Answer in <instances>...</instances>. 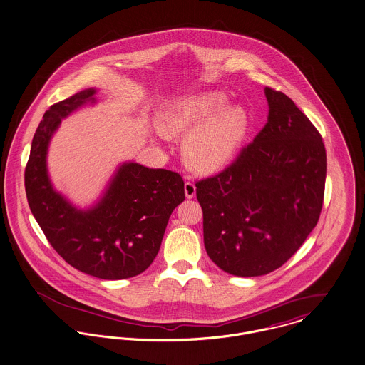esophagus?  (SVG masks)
I'll use <instances>...</instances> for the list:
<instances>
[{"label":"esophagus","instance_id":"obj_1","mask_svg":"<svg viewBox=\"0 0 365 365\" xmlns=\"http://www.w3.org/2000/svg\"><path fill=\"white\" fill-rule=\"evenodd\" d=\"M184 188H185V196H187L188 199H192L195 195H196V187H195V184L192 181H187L185 185H184Z\"/></svg>","mask_w":365,"mask_h":365}]
</instances>
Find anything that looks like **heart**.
<instances>
[{
  "label": "heart",
  "mask_w": 365,
  "mask_h": 365,
  "mask_svg": "<svg viewBox=\"0 0 365 365\" xmlns=\"http://www.w3.org/2000/svg\"><path fill=\"white\" fill-rule=\"evenodd\" d=\"M171 131H192L185 150L192 165L215 170L228 163L242 145L250 119L241 106H230L221 91L181 98L171 103L166 116Z\"/></svg>",
  "instance_id": "b5f03b06"
}]
</instances>
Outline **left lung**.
Here are the masks:
<instances>
[{
    "label": "left lung",
    "mask_w": 365,
    "mask_h": 365,
    "mask_svg": "<svg viewBox=\"0 0 365 365\" xmlns=\"http://www.w3.org/2000/svg\"><path fill=\"white\" fill-rule=\"evenodd\" d=\"M264 93L263 130L228 168L195 184L206 252L237 277L287 263L316 227L324 202L327 153L318 130L284 93Z\"/></svg>",
    "instance_id": "left-lung-1"
}]
</instances>
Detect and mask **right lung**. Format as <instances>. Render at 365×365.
<instances>
[{"label":"right lung","instance_id":"1","mask_svg":"<svg viewBox=\"0 0 365 365\" xmlns=\"http://www.w3.org/2000/svg\"><path fill=\"white\" fill-rule=\"evenodd\" d=\"M96 93L83 90L46 112L26 165V196L48 242L66 263L101 279H124L152 264L173 210L185 199L184 181L175 171L127 162L87 210L56 192L47 169L49 141L62 119L88 102L96 103Z\"/></svg>","mask_w":365,"mask_h":365}]
</instances>
